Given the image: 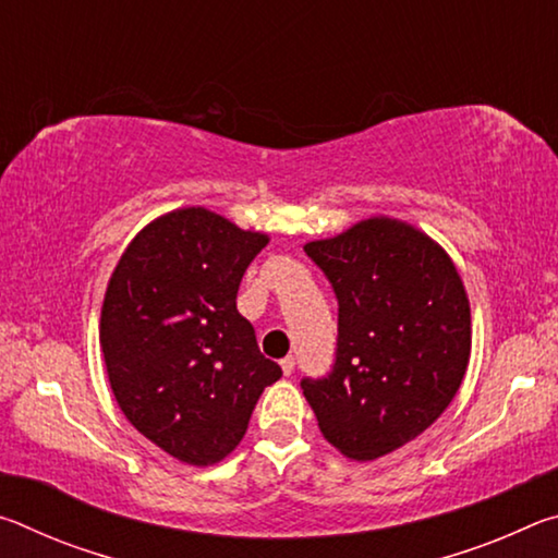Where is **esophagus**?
Here are the masks:
<instances>
[{
    "label": "esophagus",
    "instance_id": "1",
    "mask_svg": "<svg viewBox=\"0 0 558 558\" xmlns=\"http://www.w3.org/2000/svg\"><path fill=\"white\" fill-rule=\"evenodd\" d=\"M280 366H282V374L290 376L292 372H295V356H286V359H282V362H280Z\"/></svg>",
    "mask_w": 558,
    "mask_h": 558
}]
</instances>
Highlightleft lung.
I'll list each match as a JSON object with an SVG mask.
<instances>
[{
    "label": "left lung",
    "mask_w": 558,
    "mask_h": 558,
    "mask_svg": "<svg viewBox=\"0 0 558 558\" xmlns=\"http://www.w3.org/2000/svg\"><path fill=\"white\" fill-rule=\"evenodd\" d=\"M305 253L339 305L335 366L302 379L327 442L376 460L421 436L448 409L470 362V302L440 245L389 216L354 223Z\"/></svg>",
    "instance_id": "1"
}]
</instances>
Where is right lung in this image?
I'll list each match as a JSON object with an SVG mask.
<instances>
[{
    "label": "right lung",
    "mask_w": 558,
    "mask_h": 558,
    "mask_svg": "<svg viewBox=\"0 0 558 558\" xmlns=\"http://www.w3.org/2000/svg\"><path fill=\"white\" fill-rule=\"evenodd\" d=\"M266 245V233L186 206L147 223L110 276L100 313L110 389L132 426L186 465L229 456L282 376L235 310Z\"/></svg>",
    "instance_id": "add662e5"
}]
</instances>
